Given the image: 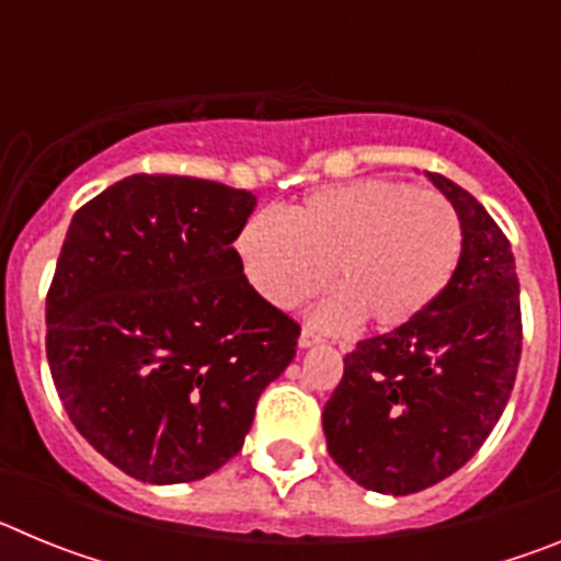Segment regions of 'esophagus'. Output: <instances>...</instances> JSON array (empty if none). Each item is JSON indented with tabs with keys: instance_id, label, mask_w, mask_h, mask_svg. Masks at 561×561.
<instances>
[{
	"instance_id": "34e87169",
	"label": "esophagus",
	"mask_w": 561,
	"mask_h": 561,
	"mask_svg": "<svg viewBox=\"0 0 561 561\" xmlns=\"http://www.w3.org/2000/svg\"><path fill=\"white\" fill-rule=\"evenodd\" d=\"M317 342H320L317 331L309 329V325H304V331H300V348H311V345H317Z\"/></svg>"
}]
</instances>
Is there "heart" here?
<instances>
[{"mask_svg": "<svg viewBox=\"0 0 561 561\" xmlns=\"http://www.w3.org/2000/svg\"><path fill=\"white\" fill-rule=\"evenodd\" d=\"M463 247L455 207L435 191L362 180L311 193L286 216L255 213L236 238L252 289L277 309H300L329 286L323 329L365 320L390 331L413 323L453 280Z\"/></svg>", "mask_w": 561, "mask_h": 561, "instance_id": "heart-1", "label": "heart"}]
</instances>
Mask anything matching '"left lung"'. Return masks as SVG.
Segmentation results:
<instances>
[{
	"label": "left lung",
	"instance_id": "8db88e82",
	"mask_svg": "<svg viewBox=\"0 0 561 561\" xmlns=\"http://www.w3.org/2000/svg\"><path fill=\"white\" fill-rule=\"evenodd\" d=\"M460 219L453 280L413 323L356 342L323 410L329 455L379 494H413L472 458L503 415L523 351L512 244L472 193L427 173Z\"/></svg>",
	"mask_w": 561,
	"mask_h": 561
}]
</instances>
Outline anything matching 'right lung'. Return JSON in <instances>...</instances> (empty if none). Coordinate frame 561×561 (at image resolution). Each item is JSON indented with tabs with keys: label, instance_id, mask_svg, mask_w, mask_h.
I'll list each match as a JSON object with an SVG mask.
<instances>
[{
	"label": "right lung",
	"instance_id": "obj_1",
	"mask_svg": "<svg viewBox=\"0 0 561 561\" xmlns=\"http://www.w3.org/2000/svg\"><path fill=\"white\" fill-rule=\"evenodd\" d=\"M250 191L134 173L72 216L47 291V359L78 433L128 478L191 483L236 458L300 325L232 241Z\"/></svg>",
	"mask_w": 561,
	"mask_h": 561
}]
</instances>
